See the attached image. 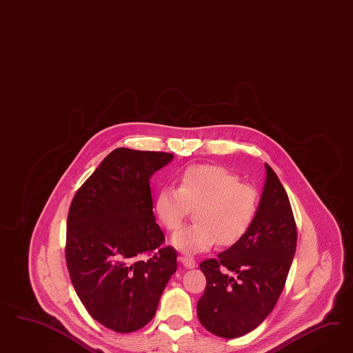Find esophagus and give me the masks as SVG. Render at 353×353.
<instances>
[{"mask_svg": "<svg viewBox=\"0 0 353 353\" xmlns=\"http://www.w3.org/2000/svg\"><path fill=\"white\" fill-rule=\"evenodd\" d=\"M179 261H180L182 265L186 268V269H192V268L196 267L195 260L190 256H179Z\"/></svg>", "mask_w": 353, "mask_h": 353, "instance_id": "obj_1", "label": "esophagus"}]
</instances>
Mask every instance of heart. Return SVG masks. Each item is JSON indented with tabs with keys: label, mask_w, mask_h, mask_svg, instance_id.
<instances>
[{
	"label": "heart",
	"mask_w": 353,
	"mask_h": 353,
	"mask_svg": "<svg viewBox=\"0 0 353 353\" xmlns=\"http://www.w3.org/2000/svg\"><path fill=\"white\" fill-rule=\"evenodd\" d=\"M259 208V192L220 165L198 164L182 172L179 188H163L155 198V212L163 226L176 232L195 210L194 221L172 236L185 255L208 251L217 242L232 246L246 234Z\"/></svg>",
	"instance_id": "b5f03b06"
}]
</instances>
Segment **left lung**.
Masks as SVG:
<instances>
[{
    "label": "left lung",
    "mask_w": 353,
    "mask_h": 353,
    "mask_svg": "<svg viewBox=\"0 0 353 353\" xmlns=\"http://www.w3.org/2000/svg\"><path fill=\"white\" fill-rule=\"evenodd\" d=\"M296 238L288 192L265 163L254 223L233 246L199 265L207 285L196 313L208 332L239 338L267 319L285 288Z\"/></svg>",
    "instance_id": "1"
}]
</instances>
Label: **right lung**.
Here are the masks:
<instances>
[{"instance_id": "add662e5", "label": "right lung", "mask_w": 353, "mask_h": 353, "mask_svg": "<svg viewBox=\"0 0 353 353\" xmlns=\"http://www.w3.org/2000/svg\"><path fill=\"white\" fill-rule=\"evenodd\" d=\"M173 159L170 152L119 148L77 190L67 219L65 261L89 314L117 332L152 320L177 269V252L161 247L150 179ZM145 253H151L144 259Z\"/></svg>"}]
</instances>
